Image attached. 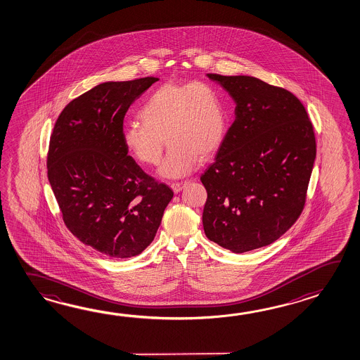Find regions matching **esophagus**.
<instances>
[{
    "label": "esophagus",
    "instance_id": "esophagus-1",
    "mask_svg": "<svg viewBox=\"0 0 360 360\" xmlns=\"http://www.w3.org/2000/svg\"><path fill=\"white\" fill-rule=\"evenodd\" d=\"M187 182H188V181H184V182H173V184H170V188L176 192V193H178V192L184 188V184H187Z\"/></svg>",
    "mask_w": 360,
    "mask_h": 360
}]
</instances>
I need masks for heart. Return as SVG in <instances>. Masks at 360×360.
<instances>
[{
    "mask_svg": "<svg viewBox=\"0 0 360 360\" xmlns=\"http://www.w3.org/2000/svg\"><path fill=\"white\" fill-rule=\"evenodd\" d=\"M140 123L122 132L127 151L143 165L162 160L164 139L169 143L160 174L170 178L188 174L198 155L215 153L227 131V111L218 87L209 82H167L141 103Z\"/></svg>",
    "mask_w": 360,
    "mask_h": 360,
    "instance_id": "1",
    "label": "heart"
}]
</instances>
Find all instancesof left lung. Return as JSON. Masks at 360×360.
I'll return each instance as SVG.
<instances>
[{
    "label": "left lung",
    "mask_w": 360,
    "mask_h": 360,
    "mask_svg": "<svg viewBox=\"0 0 360 360\" xmlns=\"http://www.w3.org/2000/svg\"><path fill=\"white\" fill-rule=\"evenodd\" d=\"M236 103L213 164L202 224L210 241L237 254L271 245L299 219L316 160L308 112L290 91L248 75L207 74Z\"/></svg>",
    "instance_id": "obj_1"
}]
</instances>
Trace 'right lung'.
Returning a JSON list of instances; mask_svg holds the SVG:
<instances>
[{"label":"right lung","instance_id":"1","mask_svg":"<svg viewBox=\"0 0 360 360\" xmlns=\"http://www.w3.org/2000/svg\"><path fill=\"white\" fill-rule=\"evenodd\" d=\"M155 77L106 82L72 100L50 137L47 176L68 229L110 257L153 243L173 191L146 174L123 143V120Z\"/></svg>","mask_w":360,"mask_h":360}]
</instances>
